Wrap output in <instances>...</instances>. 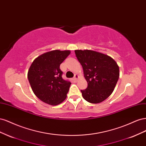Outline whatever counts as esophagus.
I'll use <instances>...</instances> for the list:
<instances>
[{
    "label": "esophagus",
    "mask_w": 146,
    "mask_h": 146,
    "mask_svg": "<svg viewBox=\"0 0 146 146\" xmlns=\"http://www.w3.org/2000/svg\"><path fill=\"white\" fill-rule=\"evenodd\" d=\"M78 75H77V74H75L74 77V80H75V81H77V79H78Z\"/></svg>",
    "instance_id": "obj_1"
}]
</instances>
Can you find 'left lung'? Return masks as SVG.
I'll return each mask as SVG.
<instances>
[{"label":"left lung","instance_id":"left-lung-1","mask_svg":"<svg viewBox=\"0 0 146 146\" xmlns=\"http://www.w3.org/2000/svg\"><path fill=\"white\" fill-rule=\"evenodd\" d=\"M88 87L81 90L84 99L99 104L111 94L119 77V68L111 56L91 50H76Z\"/></svg>","mask_w":146,"mask_h":146}]
</instances>
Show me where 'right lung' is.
Masks as SVG:
<instances>
[{
	"label": "right lung",
	"instance_id": "right-lung-1",
	"mask_svg": "<svg viewBox=\"0 0 146 146\" xmlns=\"http://www.w3.org/2000/svg\"><path fill=\"white\" fill-rule=\"evenodd\" d=\"M70 54V50L50 51L31 64L27 74L29 83L34 94L44 102L56 105L67 97L71 83L62 78L60 66Z\"/></svg>",
	"mask_w": 146,
	"mask_h": 146
}]
</instances>
